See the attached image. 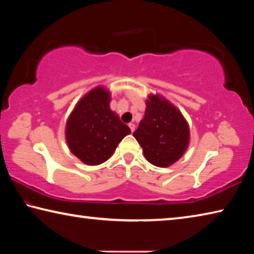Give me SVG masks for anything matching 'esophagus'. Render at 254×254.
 Returning <instances> with one entry per match:
<instances>
[{
    "instance_id": "esophagus-1",
    "label": "esophagus",
    "mask_w": 254,
    "mask_h": 254,
    "mask_svg": "<svg viewBox=\"0 0 254 254\" xmlns=\"http://www.w3.org/2000/svg\"><path fill=\"white\" fill-rule=\"evenodd\" d=\"M128 127L131 128V132H134V130H135V126L133 123H130L128 124Z\"/></svg>"
}]
</instances>
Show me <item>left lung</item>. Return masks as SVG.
<instances>
[{"label": "left lung", "instance_id": "8db88e82", "mask_svg": "<svg viewBox=\"0 0 254 254\" xmlns=\"http://www.w3.org/2000/svg\"><path fill=\"white\" fill-rule=\"evenodd\" d=\"M145 159L157 167L173 165L186 151L189 127L182 113L168 101L150 95L144 118L133 133Z\"/></svg>", "mask_w": 254, "mask_h": 254}]
</instances>
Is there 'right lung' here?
Segmentation results:
<instances>
[{
  "mask_svg": "<svg viewBox=\"0 0 254 254\" xmlns=\"http://www.w3.org/2000/svg\"><path fill=\"white\" fill-rule=\"evenodd\" d=\"M110 93L97 87L85 95L72 111L66 126L68 147L89 166L106 161L131 130L110 109Z\"/></svg>",
  "mask_w": 254,
  "mask_h": 254,
  "instance_id": "obj_1",
  "label": "right lung"
}]
</instances>
